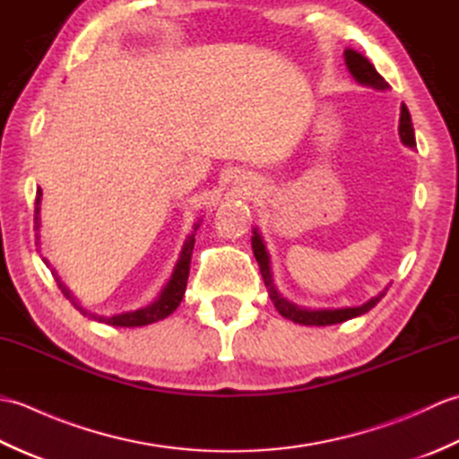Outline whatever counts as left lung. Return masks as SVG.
Masks as SVG:
<instances>
[{
    "instance_id": "8db88e82",
    "label": "left lung",
    "mask_w": 459,
    "mask_h": 459,
    "mask_svg": "<svg viewBox=\"0 0 459 459\" xmlns=\"http://www.w3.org/2000/svg\"><path fill=\"white\" fill-rule=\"evenodd\" d=\"M345 63L349 66L351 74H353L360 84L373 86V89H378V91L388 89V84L385 82L383 76L377 73V68L370 65L360 53L347 48ZM398 134H401V140H403L404 145H408V148H414L416 140H414V128H412L411 112H408L404 104H403V110H401V126H398ZM252 250H255V256L258 260L262 278H264V284L268 288L270 299L274 301V306L281 316L291 319L294 324H299V325H333V324H341V321L359 317V316L367 314L368 309H373L380 301V298H385V294H386V291H383V294L373 298V299H368L367 304L359 306V307H343V309H304V307H298L294 304H290L288 299L281 298L276 291L274 284H272L268 255H266L264 245H262V238H260L258 232H255V237H252Z\"/></svg>"
}]
</instances>
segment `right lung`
<instances>
[{
  "mask_svg": "<svg viewBox=\"0 0 459 459\" xmlns=\"http://www.w3.org/2000/svg\"><path fill=\"white\" fill-rule=\"evenodd\" d=\"M41 189L37 191V197H35V230H39V211H41ZM199 229V222L195 224V229L191 235L187 237V240H185L183 245V250L179 255V260L178 264H175V270L173 274L168 281V286L163 288V291L160 294V298L153 301V304L145 306L142 309H135V311H128V314H120V316H112V317H102V316H92L94 319L99 321H104V324L108 325H116V327H142V325H150V324H155V321L160 319H165L168 316H171L175 309H178V306L181 304L183 299V294H185V288H187V278H189V266H191V255H193V247H195V230ZM39 240V237H37ZM47 264V260H45ZM58 281V288H61L63 294L68 298H71V291H68L63 284L61 280L56 278ZM76 306V304H74ZM79 307V306H76ZM82 314L86 316V311L82 307H79Z\"/></svg>",
  "mask_w": 459,
  "mask_h": 459,
  "instance_id": "add662e5",
  "label": "right lung"
}]
</instances>
